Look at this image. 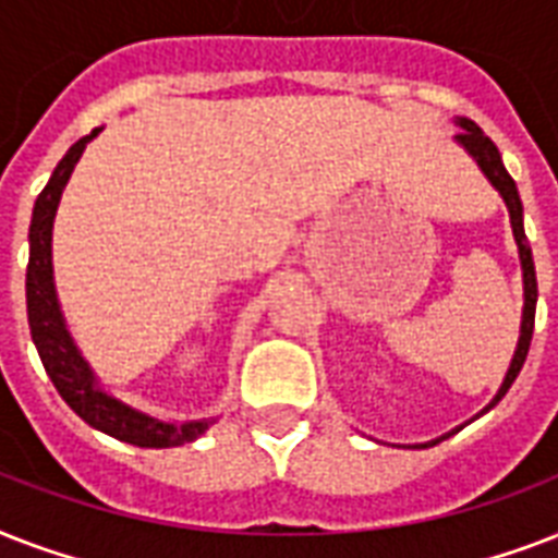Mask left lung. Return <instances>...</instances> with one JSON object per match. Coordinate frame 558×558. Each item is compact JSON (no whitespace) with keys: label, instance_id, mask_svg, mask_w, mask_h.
Returning a JSON list of instances; mask_svg holds the SVG:
<instances>
[{"label":"left lung","instance_id":"obj_1","mask_svg":"<svg viewBox=\"0 0 558 558\" xmlns=\"http://www.w3.org/2000/svg\"><path fill=\"white\" fill-rule=\"evenodd\" d=\"M454 124L463 130V133L454 135V142L463 147V150L472 156L481 173L486 177V182L495 187V191L501 193L504 205L510 210V226H512V236H515V245H519V260H521V280H524V310H521V330H519V344H515V353L510 359V367H507V376H504L501 388L489 399V405L481 411L486 414L489 408H495L498 402L504 399V393L510 390V385L515 381V376L521 373L524 367V359H527V350H530V339H533V322H536V301H538V287H536V266H533V252H530V243H527V234H524V205H521V196H519V187L512 182V177L507 173L501 161V153L489 142V135H484V130L475 124V121H469V118H454ZM481 414H475L472 420H477ZM463 425L458 428H451L449 434H442L437 440H428V442H414L411 449H428V446H437L440 440L451 437V434H458Z\"/></svg>","mask_w":558,"mask_h":558}]
</instances>
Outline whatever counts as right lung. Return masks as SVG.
Segmentation results:
<instances>
[{"mask_svg": "<svg viewBox=\"0 0 558 558\" xmlns=\"http://www.w3.org/2000/svg\"><path fill=\"white\" fill-rule=\"evenodd\" d=\"M104 126H95L89 135L69 147L60 165L54 168L48 185L34 202L28 228V271H25V301H28V327L34 348H37L48 379L54 381L57 393L65 399V405L81 416L92 428L124 440L138 449H170V446H185L199 440L210 425L217 423L214 416L205 420H165L150 411L130 405L116 393H109L100 385V376L83 356L77 341H74L69 324H65L63 306L57 298L54 287V263H51V231L60 196H63L74 165L81 161L86 144L100 133Z\"/></svg>", "mask_w": 558, "mask_h": 558, "instance_id": "add662e5", "label": "right lung"}]
</instances>
